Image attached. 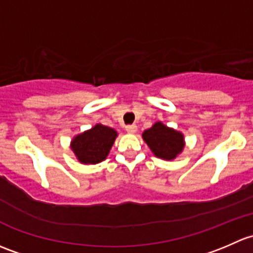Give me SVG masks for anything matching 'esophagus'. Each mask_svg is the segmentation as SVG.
<instances>
[{
  "label": "esophagus",
  "instance_id": "1",
  "mask_svg": "<svg viewBox=\"0 0 253 253\" xmlns=\"http://www.w3.org/2000/svg\"><path fill=\"white\" fill-rule=\"evenodd\" d=\"M126 130L129 134H135V132L137 131V126H135V124H131V126H126Z\"/></svg>",
  "mask_w": 253,
  "mask_h": 253
}]
</instances>
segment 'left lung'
<instances>
[{
  "instance_id": "1",
  "label": "left lung",
  "mask_w": 253,
  "mask_h": 253,
  "mask_svg": "<svg viewBox=\"0 0 253 253\" xmlns=\"http://www.w3.org/2000/svg\"><path fill=\"white\" fill-rule=\"evenodd\" d=\"M142 139L156 157L165 161H173L183 152L185 137L181 131L156 122L150 129L142 132Z\"/></svg>"
}]
</instances>
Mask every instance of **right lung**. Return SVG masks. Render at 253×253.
<instances>
[{
	"label": "right lung",
	"instance_id": "obj_1",
	"mask_svg": "<svg viewBox=\"0 0 253 253\" xmlns=\"http://www.w3.org/2000/svg\"><path fill=\"white\" fill-rule=\"evenodd\" d=\"M117 136L116 129L97 123L75 135L70 141V150L83 165H97L107 158Z\"/></svg>",
	"mask_w": 253,
	"mask_h": 253
}]
</instances>
